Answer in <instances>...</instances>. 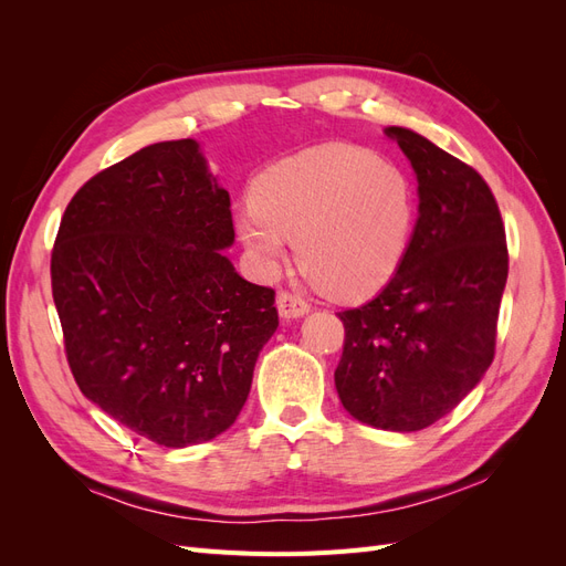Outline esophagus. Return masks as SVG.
Listing matches in <instances>:
<instances>
[{
	"mask_svg": "<svg viewBox=\"0 0 566 566\" xmlns=\"http://www.w3.org/2000/svg\"><path fill=\"white\" fill-rule=\"evenodd\" d=\"M276 306H279V314L290 321V318H300L304 316L306 312L312 310L310 302H306L304 297L295 295V293H287V290H281L279 297H276Z\"/></svg>",
	"mask_w": 566,
	"mask_h": 566,
	"instance_id": "obj_1",
	"label": "esophagus"
}]
</instances>
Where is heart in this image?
I'll use <instances>...</instances> for the list:
<instances>
[{"label": "heart", "mask_w": 566, "mask_h": 566, "mask_svg": "<svg viewBox=\"0 0 566 566\" xmlns=\"http://www.w3.org/2000/svg\"><path fill=\"white\" fill-rule=\"evenodd\" d=\"M416 196L399 165L352 144H325L266 169L238 233L264 273L297 262L342 300L368 297L397 273L410 243Z\"/></svg>", "instance_id": "1"}]
</instances>
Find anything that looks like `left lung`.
<instances>
[{"mask_svg":"<svg viewBox=\"0 0 566 566\" xmlns=\"http://www.w3.org/2000/svg\"><path fill=\"white\" fill-rule=\"evenodd\" d=\"M418 177V224L378 297L339 312V401L370 427L424 430L468 397L495 354L507 243L482 175L424 136L387 127Z\"/></svg>","mask_w":566,"mask_h":566,"instance_id":"1","label":"left lung"}]
</instances>
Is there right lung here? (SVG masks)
Returning <instances> with one entry per match:
<instances>
[{"label": "right lung", "mask_w": 566, "mask_h": 566, "mask_svg": "<svg viewBox=\"0 0 566 566\" xmlns=\"http://www.w3.org/2000/svg\"><path fill=\"white\" fill-rule=\"evenodd\" d=\"M231 198L193 139L136 150L67 202L51 293L84 397L167 449L233 424L279 328L271 287L235 273Z\"/></svg>", "instance_id": "right-lung-1"}]
</instances>
